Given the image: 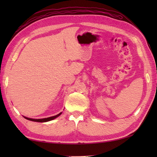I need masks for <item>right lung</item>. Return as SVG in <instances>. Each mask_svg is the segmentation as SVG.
Wrapping results in <instances>:
<instances>
[{
  "label": "right lung",
  "mask_w": 157,
  "mask_h": 157,
  "mask_svg": "<svg viewBox=\"0 0 157 157\" xmlns=\"http://www.w3.org/2000/svg\"><path fill=\"white\" fill-rule=\"evenodd\" d=\"M61 114H62V112L59 113V114H57L56 116H51V117H48V118H41V119H34V118H27V117H25L23 116L25 119H27V120L29 121H34V122H39V123H44V122H48V121H52L53 119L57 118L58 116H59Z\"/></svg>",
  "instance_id": "obj_1"
}]
</instances>
